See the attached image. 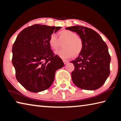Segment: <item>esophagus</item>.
<instances>
[{"label": "esophagus", "instance_id": "1", "mask_svg": "<svg viewBox=\"0 0 121 121\" xmlns=\"http://www.w3.org/2000/svg\"><path fill=\"white\" fill-rule=\"evenodd\" d=\"M63 62H64V64H67L68 63V61H67V60H63Z\"/></svg>", "mask_w": 121, "mask_h": 121}]
</instances>
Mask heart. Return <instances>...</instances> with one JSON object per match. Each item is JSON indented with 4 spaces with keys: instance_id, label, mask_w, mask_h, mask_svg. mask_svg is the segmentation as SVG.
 <instances>
[{
    "instance_id": "1",
    "label": "heart",
    "mask_w": 121,
    "mask_h": 121,
    "mask_svg": "<svg viewBox=\"0 0 121 121\" xmlns=\"http://www.w3.org/2000/svg\"><path fill=\"white\" fill-rule=\"evenodd\" d=\"M59 39L54 34L49 37L48 43L51 48L55 51L63 43V48L55 51V54L63 59H68L70 57H77L82 53L84 48V42L81 38L75 32L65 30L58 33Z\"/></svg>"
}]
</instances>
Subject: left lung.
I'll use <instances>...</instances> for the list:
<instances>
[{
	"instance_id": "obj_1",
	"label": "left lung",
	"mask_w": 121,
	"mask_h": 121,
	"mask_svg": "<svg viewBox=\"0 0 121 121\" xmlns=\"http://www.w3.org/2000/svg\"><path fill=\"white\" fill-rule=\"evenodd\" d=\"M76 32L84 42L82 53L71 61L73 83L82 89L93 91L102 87L110 74V55L101 36L91 28L82 26L66 28Z\"/></svg>"
}]
</instances>
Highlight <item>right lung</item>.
Returning <instances> with one entry per match:
<instances>
[{
  "instance_id": "right-lung-1",
  "label": "right lung",
  "mask_w": 121,
  "mask_h": 121,
  "mask_svg": "<svg viewBox=\"0 0 121 121\" xmlns=\"http://www.w3.org/2000/svg\"><path fill=\"white\" fill-rule=\"evenodd\" d=\"M61 28L35 24L17 36L12 47V64L17 81L28 91L38 93L50 87L56 70L64 66L48 43L51 35Z\"/></svg>"
}]
</instances>
